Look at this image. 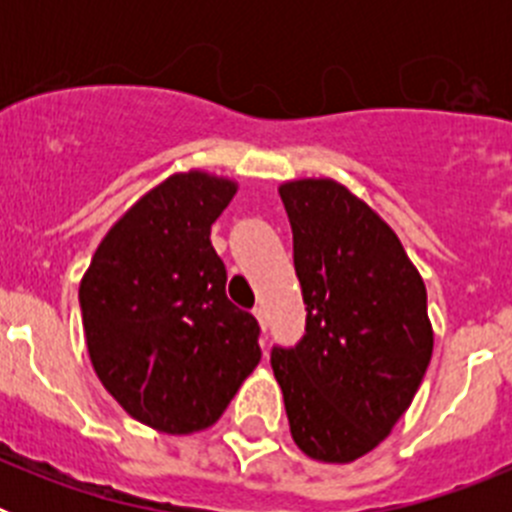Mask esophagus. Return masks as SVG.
Returning <instances> with one entry per match:
<instances>
[{
  "instance_id": "esophagus-1",
  "label": "esophagus",
  "mask_w": 512,
  "mask_h": 512,
  "mask_svg": "<svg viewBox=\"0 0 512 512\" xmlns=\"http://www.w3.org/2000/svg\"><path fill=\"white\" fill-rule=\"evenodd\" d=\"M253 315H256V320H259V325H261V330H264L266 333V328H269V323H266V310L264 307H253Z\"/></svg>"
}]
</instances>
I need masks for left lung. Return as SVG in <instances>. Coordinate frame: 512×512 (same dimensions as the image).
Masks as SVG:
<instances>
[{"label": "left lung", "instance_id": "8db88e82", "mask_svg": "<svg viewBox=\"0 0 512 512\" xmlns=\"http://www.w3.org/2000/svg\"><path fill=\"white\" fill-rule=\"evenodd\" d=\"M292 225L305 336L271 348L289 431L307 456L346 464L410 408L433 354L428 297L400 238L333 179L279 189Z\"/></svg>", "mask_w": 512, "mask_h": 512}]
</instances>
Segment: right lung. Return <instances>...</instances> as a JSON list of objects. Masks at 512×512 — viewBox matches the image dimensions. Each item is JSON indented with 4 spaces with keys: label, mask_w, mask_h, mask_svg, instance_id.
<instances>
[{
    "label": "right lung",
    "mask_w": 512,
    "mask_h": 512,
    "mask_svg": "<svg viewBox=\"0 0 512 512\" xmlns=\"http://www.w3.org/2000/svg\"><path fill=\"white\" fill-rule=\"evenodd\" d=\"M228 179L169 176L112 225L81 279L89 359L125 413L164 433L215 423L259 364V320L225 295L210 225Z\"/></svg>",
    "instance_id": "obj_1"
}]
</instances>
